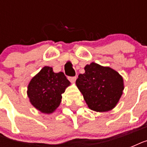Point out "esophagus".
I'll list each match as a JSON object with an SVG mask.
<instances>
[{
  "label": "esophagus",
  "instance_id": "obj_1",
  "mask_svg": "<svg viewBox=\"0 0 147 147\" xmlns=\"http://www.w3.org/2000/svg\"><path fill=\"white\" fill-rule=\"evenodd\" d=\"M69 80L70 81L71 83H74L76 80V76H75V77H69Z\"/></svg>",
  "mask_w": 147,
  "mask_h": 147
}]
</instances>
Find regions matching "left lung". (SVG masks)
<instances>
[{"label":"left lung","instance_id":"1","mask_svg":"<svg viewBox=\"0 0 147 147\" xmlns=\"http://www.w3.org/2000/svg\"><path fill=\"white\" fill-rule=\"evenodd\" d=\"M76 86L90 109L106 112L116 107L124 89L123 77L114 69L95 62L86 65Z\"/></svg>","mask_w":147,"mask_h":147}]
</instances>
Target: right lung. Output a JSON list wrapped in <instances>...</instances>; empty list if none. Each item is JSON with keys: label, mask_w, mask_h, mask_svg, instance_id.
<instances>
[{"label": "right lung", "mask_w": 147, "mask_h": 147, "mask_svg": "<svg viewBox=\"0 0 147 147\" xmlns=\"http://www.w3.org/2000/svg\"><path fill=\"white\" fill-rule=\"evenodd\" d=\"M70 82L64 73L54 72L52 67L44 66L33 76L27 87L30 102L42 114H52L62 101V94Z\"/></svg>", "instance_id": "right-lung-1"}]
</instances>
